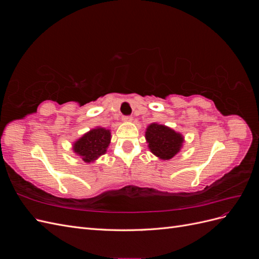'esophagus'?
Listing matches in <instances>:
<instances>
[{
  "instance_id": "esophagus-1",
  "label": "esophagus",
  "mask_w": 259,
  "mask_h": 259,
  "mask_svg": "<svg viewBox=\"0 0 259 259\" xmlns=\"http://www.w3.org/2000/svg\"><path fill=\"white\" fill-rule=\"evenodd\" d=\"M122 120H123L124 122H131V121H133V117H132L131 115H124V116L122 117Z\"/></svg>"
}]
</instances>
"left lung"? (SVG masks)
I'll use <instances>...</instances> for the list:
<instances>
[{
    "label": "left lung",
    "mask_w": 259,
    "mask_h": 259,
    "mask_svg": "<svg viewBox=\"0 0 259 259\" xmlns=\"http://www.w3.org/2000/svg\"><path fill=\"white\" fill-rule=\"evenodd\" d=\"M146 139L153 154L162 160H169L179 152L184 138L171 128L152 123L148 126Z\"/></svg>",
    "instance_id": "1"
}]
</instances>
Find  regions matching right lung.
Segmentation results:
<instances>
[{
	"mask_svg": "<svg viewBox=\"0 0 259 259\" xmlns=\"http://www.w3.org/2000/svg\"><path fill=\"white\" fill-rule=\"evenodd\" d=\"M110 139L111 133L109 130L94 128L74 143L73 150L76 154L82 156L84 162L90 163L106 153Z\"/></svg>",
	"mask_w": 259,
	"mask_h": 259,
	"instance_id": "right-lung-1",
	"label": "right lung"
}]
</instances>
